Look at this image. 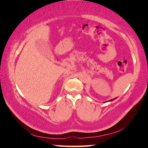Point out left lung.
Wrapping results in <instances>:
<instances>
[{
  "mask_svg": "<svg viewBox=\"0 0 148 148\" xmlns=\"http://www.w3.org/2000/svg\"><path fill=\"white\" fill-rule=\"evenodd\" d=\"M115 100V98H114V99H112V100H109V101H112V100Z\"/></svg>",
  "mask_w": 148,
  "mask_h": 148,
  "instance_id": "1",
  "label": "left lung"
}]
</instances>
